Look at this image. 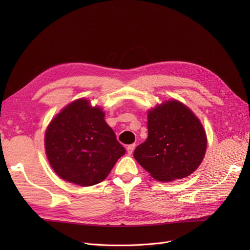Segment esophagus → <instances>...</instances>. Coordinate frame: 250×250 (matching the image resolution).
Wrapping results in <instances>:
<instances>
[{
  "label": "esophagus",
  "instance_id": "obj_1",
  "mask_svg": "<svg viewBox=\"0 0 250 250\" xmlns=\"http://www.w3.org/2000/svg\"><path fill=\"white\" fill-rule=\"evenodd\" d=\"M135 148H136V144H130V145H128V146L126 147V152H127V154H128V155L132 154V153L134 152Z\"/></svg>",
  "mask_w": 250,
  "mask_h": 250
}]
</instances>
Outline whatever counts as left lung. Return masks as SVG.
I'll use <instances>...</instances> for the list:
<instances>
[{"label":"left lung","instance_id":"1","mask_svg":"<svg viewBox=\"0 0 250 250\" xmlns=\"http://www.w3.org/2000/svg\"><path fill=\"white\" fill-rule=\"evenodd\" d=\"M148 138L134 157L153 178L162 182L190 175L206 154L207 136L193 112L177 100H168L148 112Z\"/></svg>","mask_w":250,"mask_h":250}]
</instances>
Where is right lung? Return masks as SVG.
Returning a JSON list of instances; mask_svg holds the SVG:
<instances>
[{"instance_id":"obj_1","label":"right lung","mask_w":250,"mask_h":250,"mask_svg":"<svg viewBox=\"0 0 250 250\" xmlns=\"http://www.w3.org/2000/svg\"><path fill=\"white\" fill-rule=\"evenodd\" d=\"M44 145L55 172L81 187L103 181L125 153L102 109L84 98L67 105L50 122Z\"/></svg>"}]
</instances>
